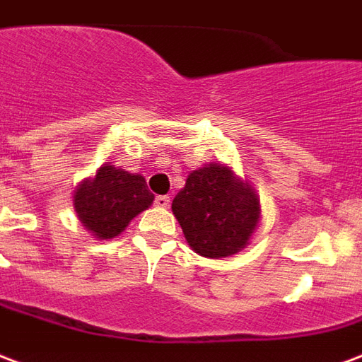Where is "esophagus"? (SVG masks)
<instances>
[{
  "label": "esophagus",
  "mask_w": 362,
  "mask_h": 362,
  "mask_svg": "<svg viewBox=\"0 0 362 362\" xmlns=\"http://www.w3.org/2000/svg\"><path fill=\"white\" fill-rule=\"evenodd\" d=\"M170 197H168V194H160V197H156V200H154V204H156V206H160V208H168V206H170Z\"/></svg>",
  "instance_id": "34e87169"
}]
</instances>
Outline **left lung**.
I'll use <instances>...</instances> for the list:
<instances>
[{"instance_id":"8db88e82","label":"left lung","mask_w":362,"mask_h":362,"mask_svg":"<svg viewBox=\"0 0 362 362\" xmlns=\"http://www.w3.org/2000/svg\"><path fill=\"white\" fill-rule=\"evenodd\" d=\"M171 210L189 246L216 259L244 248L262 214L254 189L219 164L192 171Z\"/></svg>"}]
</instances>
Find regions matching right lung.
Segmentation results:
<instances>
[{
    "mask_svg": "<svg viewBox=\"0 0 362 362\" xmlns=\"http://www.w3.org/2000/svg\"><path fill=\"white\" fill-rule=\"evenodd\" d=\"M154 200L143 175H133L105 164L93 179L76 189L74 208L97 238H114L126 229L133 217L146 210Z\"/></svg>",
    "mask_w": 362,
    "mask_h": 362,
    "instance_id": "right-lung-1",
    "label": "right lung"
}]
</instances>
